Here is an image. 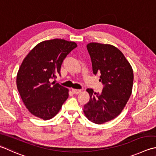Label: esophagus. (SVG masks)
Instances as JSON below:
<instances>
[{
  "instance_id": "esophagus-1",
  "label": "esophagus",
  "mask_w": 156,
  "mask_h": 156,
  "mask_svg": "<svg viewBox=\"0 0 156 156\" xmlns=\"http://www.w3.org/2000/svg\"><path fill=\"white\" fill-rule=\"evenodd\" d=\"M72 91L74 94H78L81 92V90L80 89H74V88H73Z\"/></svg>"
}]
</instances>
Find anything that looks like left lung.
Here are the masks:
<instances>
[{"instance_id":"1","label":"left lung","mask_w":156,"mask_h":156,"mask_svg":"<svg viewBox=\"0 0 156 156\" xmlns=\"http://www.w3.org/2000/svg\"><path fill=\"white\" fill-rule=\"evenodd\" d=\"M94 75H100L101 93L87 88L90 99L84 105L86 117L95 124L110 121L120 114L132 93L133 71L123 53L114 46L90 42L87 46Z\"/></svg>"}]
</instances>
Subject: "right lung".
<instances>
[{
	"instance_id": "obj_1",
	"label": "right lung",
	"mask_w": 156,
	"mask_h": 156,
	"mask_svg": "<svg viewBox=\"0 0 156 156\" xmlns=\"http://www.w3.org/2000/svg\"><path fill=\"white\" fill-rule=\"evenodd\" d=\"M77 47L74 42L53 39L40 42L23 59L17 75V87L29 112L47 120L53 118L68 98V89L50 82L59 75L67 55Z\"/></svg>"
}]
</instances>
